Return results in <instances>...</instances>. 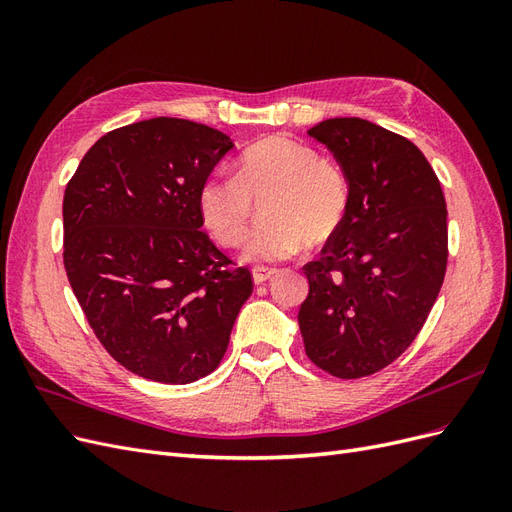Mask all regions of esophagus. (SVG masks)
I'll use <instances>...</instances> for the list:
<instances>
[{
	"label": "esophagus",
	"mask_w": 512,
	"mask_h": 512,
	"mask_svg": "<svg viewBox=\"0 0 512 512\" xmlns=\"http://www.w3.org/2000/svg\"><path fill=\"white\" fill-rule=\"evenodd\" d=\"M277 273V269H273V267H254L252 269V275H254V282L256 284H265L267 280H271V277Z\"/></svg>",
	"instance_id": "obj_1"
}]
</instances>
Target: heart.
<instances>
[{
  "instance_id": "obj_1",
  "label": "heart",
  "mask_w": 512,
  "mask_h": 512,
  "mask_svg": "<svg viewBox=\"0 0 512 512\" xmlns=\"http://www.w3.org/2000/svg\"><path fill=\"white\" fill-rule=\"evenodd\" d=\"M262 222L245 243V258L277 262L312 243L329 241L342 226L350 181L344 168L320 158L297 138L273 134L245 147L237 175H213L200 188V215L213 237L235 247L245 239L254 198H265Z\"/></svg>"
}]
</instances>
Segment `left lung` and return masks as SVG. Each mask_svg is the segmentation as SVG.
Listing matches in <instances>:
<instances>
[{
  "label": "left lung",
  "mask_w": 512,
  "mask_h": 512,
  "mask_svg": "<svg viewBox=\"0 0 512 512\" xmlns=\"http://www.w3.org/2000/svg\"><path fill=\"white\" fill-rule=\"evenodd\" d=\"M350 181L346 218L303 267L299 327L309 361L354 380L408 350L431 312L448 260L440 181L414 143L359 117L318 123Z\"/></svg>",
  "instance_id": "left-lung-1"
}]
</instances>
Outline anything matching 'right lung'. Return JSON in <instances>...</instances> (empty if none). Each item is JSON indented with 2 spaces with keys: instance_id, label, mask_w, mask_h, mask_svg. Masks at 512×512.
<instances>
[{
  "instance_id": "right-lung-1",
  "label": "right lung",
  "mask_w": 512,
  "mask_h": 512,
  "mask_svg": "<svg viewBox=\"0 0 512 512\" xmlns=\"http://www.w3.org/2000/svg\"><path fill=\"white\" fill-rule=\"evenodd\" d=\"M232 149L188 119L104 134L64 194V267L100 344L132 374L188 384L220 365L254 280L203 230L200 188Z\"/></svg>"
}]
</instances>
